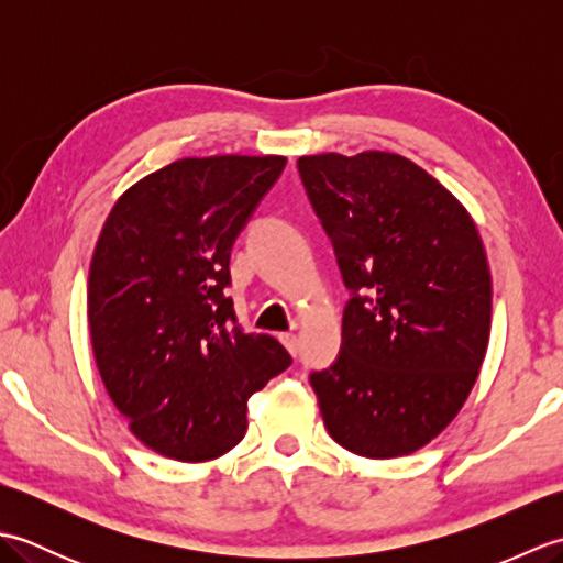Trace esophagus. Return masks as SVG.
<instances>
[{"instance_id":"obj_1","label":"esophagus","mask_w":563,"mask_h":563,"mask_svg":"<svg viewBox=\"0 0 563 563\" xmlns=\"http://www.w3.org/2000/svg\"><path fill=\"white\" fill-rule=\"evenodd\" d=\"M280 341L285 349L290 351V355H297V349H300V341H297L295 333H280Z\"/></svg>"}]
</instances>
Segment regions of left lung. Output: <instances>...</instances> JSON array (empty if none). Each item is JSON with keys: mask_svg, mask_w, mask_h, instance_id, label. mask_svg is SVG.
<instances>
[{"mask_svg": "<svg viewBox=\"0 0 563 563\" xmlns=\"http://www.w3.org/2000/svg\"><path fill=\"white\" fill-rule=\"evenodd\" d=\"M351 300L341 355L309 375L329 435L361 457L428 445L470 397L492 333V273L462 202L391 152L297 159Z\"/></svg>", "mask_w": 563, "mask_h": 563, "instance_id": "8db88e82", "label": "left lung"}]
</instances>
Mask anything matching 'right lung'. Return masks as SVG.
<instances>
[{
  "instance_id": "1",
  "label": "right lung",
  "mask_w": 563,
  "mask_h": 563,
  "mask_svg": "<svg viewBox=\"0 0 563 563\" xmlns=\"http://www.w3.org/2000/svg\"><path fill=\"white\" fill-rule=\"evenodd\" d=\"M285 157H188L130 186L103 222L87 312L106 391L137 440L208 462L246 433V401L292 357L239 327L230 256Z\"/></svg>"
}]
</instances>
